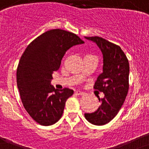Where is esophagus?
Segmentation results:
<instances>
[{"label": "esophagus", "mask_w": 149, "mask_h": 149, "mask_svg": "<svg viewBox=\"0 0 149 149\" xmlns=\"http://www.w3.org/2000/svg\"><path fill=\"white\" fill-rule=\"evenodd\" d=\"M76 93L77 95H84V92H83V91H76Z\"/></svg>", "instance_id": "obj_1"}]
</instances>
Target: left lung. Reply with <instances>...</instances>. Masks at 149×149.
Returning <instances> with one entry per match:
<instances>
[{
	"label": "left lung",
	"instance_id": "1",
	"mask_svg": "<svg viewBox=\"0 0 149 149\" xmlns=\"http://www.w3.org/2000/svg\"><path fill=\"white\" fill-rule=\"evenodd\" d=\"M84 38L96 43L102 53L103 72L93 88L104 94V98H99V108L84 116L92 124L103 125L116 116L125 100L129 88V63L120 46L98 36Z\"/></svg>",
	"mask_w": 149,
	"mask_h": 149
}]
</instances>
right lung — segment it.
<instances>
[{
	"instance_id": "add662e5",
	"label": "right lung",
	"mask_w": 149,
	"mask_h": 149,
	"mask_svg": "<svg viewBox=\"0 0 149 149\" xmlns=\"http://www.w3.org/2000/svg\"><path fill=\"white\" fill-rule=\"evenodd\" d=\"M84 43L74 33L51 29L33 40L21 56L17 85L25 110L38 124L51 125L62 116L65 102L73 91L55 89L52 74L59 69L68 49Z\"/></svg>"
}]
</instances>
